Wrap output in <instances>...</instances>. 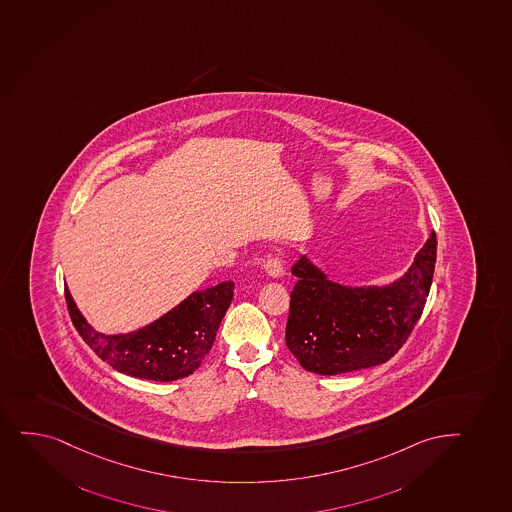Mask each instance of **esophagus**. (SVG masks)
<instances>
[{
	"label": "esophagus",
	"mask_w": 512,
	"mask_h": 512,
	"mask_svg": "<svg viewBox=\"0 0 512 512\" xmlns=\"http://www.w3.org/2000/svg\"><path fill=\"white\" fill-rule=\"evenodd\" d=\"M264 269L270 277H276V279L284 274V267H282L279 257H269V259L265 260Z\"/></svg>",
	"instance_id": "esophagus-1"
}]
</instances>
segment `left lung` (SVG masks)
Returning a JSON list of instances; mask_svg holds the SVG:
<instances>
[{"mask_svg": "<svg viewBox=\"0 0 512 512\" xmlns=\"http://www.w3.org/2000/svg\"><path fill=\"white\" fill-rule=\"evenodd\" d=\"M436 233L407 272L386 286L351 288L330 281L303 255L293 265L286 345L311 373H351L395 356L419 322L436 264Z\"/></svg>", "mask_w": 512, "mask_h": 512, "instance_id": "left-lung-1", "label": "left lung"}]
</instances>
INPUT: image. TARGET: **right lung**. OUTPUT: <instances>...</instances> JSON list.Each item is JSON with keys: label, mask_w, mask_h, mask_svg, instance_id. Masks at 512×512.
<instances>
[{"label": "right lung", "mask_w": 512, "mask_h": 512, "mask_svg": "<svg viewBox=\"0 0 512 512\" xmlns=\"http://www.w3.org/2000/svg\"><path fill=\"white\" fill-rule=\"evenodd\" d=\"M233 289L235 284L226 281L196 291L150 325L117 335L97 332L76 308L68 288L64 296L78 334L102 361L133 378L173 381L194 373L211 351Z\"/></svg>", "instance_id": "obj_1"}]
</instances>
